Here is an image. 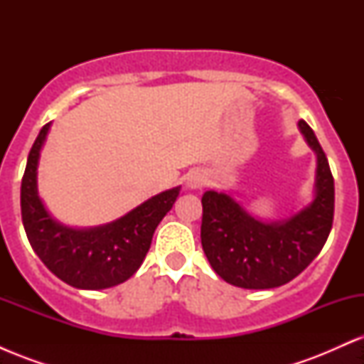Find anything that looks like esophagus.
<instances>
[{
	"mask_svg": "<svg viewBox=\"0 0 364 364\" xmlns=\"http://www.w3.org/2000/svg\"><path fill=\"white\" fill-rule=\"evenodd\" d=\"M207 183V174L200 169H193L186 174L185 185L188 190H200Z\"/></svg>",
	"mask_w": 364,
	"mask_h": 364,
	"instance_id": "34e87169",
	"label": "esophagus"
}]
</instances>
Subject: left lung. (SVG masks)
<instances>
[{
  "instance_id": "left-lung-1",
  "label": "left lung",
  "mask_w": 364,
  "mask_h": 364,
  "mask_svg": "<svg viewBox=\"0 0 364 364\" xmlns=\"http://www.w3.org/2000/svg\"><path fill=\"white\" fill-rule=\"evenodd\" d=\"M299 132L316 156L313 200L291 217L257 219L231 195L202 196V246L212 269L243 289H272L299 275L321 252L333 220V178L323 149L306 121Z\"/></svg>"
}]
</instances>
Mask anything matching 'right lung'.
Here are the masks:
<instances>
[{
  "label": "right lung",
  "instance_id": "add662e5",
  "mask_svg": "<svg viewBox=\"0 0 364 364\" xmlns=\"http://www.w3.org/2000/svg\"><path fill=\"white\" fill-rule=\"evenodd\" d=\"M51 123L32 145L20 190L22 220L37 257L63 282L77 289H107L140 269L156 228L173 208L181 186L171 188L112 223L70 228L49 214L37 191V166Z\"/></svg>",
  "mask_w": 364,
  "mask_h": 364
}]
</instances>
